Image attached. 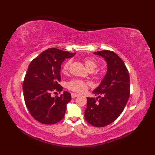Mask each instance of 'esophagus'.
<instances>
[{
	"label": "esophagus",
	"mask_w": 155,
	"mask_h": 155,
	"mask_svg": "<svg viewBox=\"0 0 155 155\" xmlns=\"http://www.w3.org/2000/svg\"><path fill=\"white\" fill-rule=\"evenodd\" d=\"M78 95H79V94H77V93H71V97H72V98H76L77 97H78Z\"/></svg>",
	"instance_id": "34e87169"
}]
</instances>
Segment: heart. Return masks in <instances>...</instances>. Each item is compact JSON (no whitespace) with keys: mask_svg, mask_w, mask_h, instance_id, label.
<instances>
[{"mask_svg":"<svg viewBox=\"0 0 155 155\" xmlns=\"http://www.w3.org/2000/svg\"><path fill=\"white\" fill-rule=\"evenodd\" d=\"M84 62L88 70H94L97 67L98 64L97 61L91 57L85 58ZM71 63V61L70 60L64 62V64L62 66V71H63V72H66L68 70ZM88 85V83L84 81L79 79H73L68 82L67 83V88L72 91L78 92V93H83V92L87 89Z\"/></svg>","mask_w":155,"mask_h":155,"instance_id":"obj_1","label":"heart"}]
</instances>
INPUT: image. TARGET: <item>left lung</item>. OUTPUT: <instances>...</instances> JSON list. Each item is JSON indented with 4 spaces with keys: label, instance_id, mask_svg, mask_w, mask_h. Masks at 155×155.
<instances>
[{
    "label": "left lung",
    "instance_id": "1",
    "mask_svg": "<svg viewBox=\"0 0 155 155\" xmlns=\"http://www.w3.org/2000/svg\"><path fill=\"white\" fill-rule=\"evenodd\" d=\"M107 62V73L94 91V98H87L84 118L88 123L103 127L120 116L130 94L129 73L123 60L115 52L104 50L94 52Z\"/></svg>",
    "mask_w": 155,
    "mask_h": 155
}]
</instances>
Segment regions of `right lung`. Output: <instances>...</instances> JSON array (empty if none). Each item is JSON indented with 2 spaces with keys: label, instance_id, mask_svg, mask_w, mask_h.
I'll list each match as a JSON object with an SVG mask.
<instances>
[{
  "label": "right lung",
  "instance_id": "add662e5",
  "mask_svg": "<svg viewBox=\"0 0 155 155\" xmlns=\"http://www.w3.org/2000/svg\"><path fill=\"white\" fill-rule=\"evenodd\" d=\"M71 53L57 48H48L31 61L22 84L26 106L35 120L45 124H52L64 117L67 104L71 94L63 91L60 97H51L54 91L61 92V67L66 58L73 57Z\"/></svg>",
  "mask_w": 155,
  "mask_h": 155
}]
</instances>
